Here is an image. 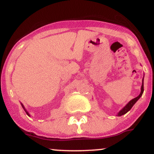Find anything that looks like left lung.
I'll return each mask as SVG.
<instances>
[{"mask_svg":"<svg viewBox=\"0 0 154 154\" xmlns=\"http://www.w3.org/2000/svg\"><path fill=\"white\" fill-rule=\"evenodd\" d=\"M143 91H144V88H143V84H142V86H141V91H140V95H138V96L136 97V98H133V99L130 100V101L129 102V103H128V104H127V105L125 106L124 107L123 109H122V110L120 111L119 113H118L117 116H122V115H124V114H125L127 112H128V111H130V109H131V108H132V106H133L134 104H135V103H136V102L137 101V100H138L139 98H140L141 96H142L143 93Z\"/></svg>","mask_w":154,"mask_h":154,"instance_id":"1","label":"left lung"}]
</instances>
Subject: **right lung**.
<instances>
[{
  "mask_svg": "<svg viewBox=\"0 0 154 154\" xmlns=\"http://www.w3.org/2000/svg\"><path fill=\"white\" fill-rule=\"evenodd\" d=\"M22 107H23V109H24V111H26V114H27V115H28V116H29V113H28V112H27V111H26V109H24V106H23V105H22Z\"/></svg>",
  "mask_w": 154,
  "mask_h": 154,
  "instance_id": "add662e5",
  "label": "right lung"
}]
</instances>
